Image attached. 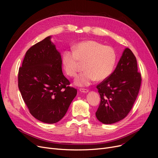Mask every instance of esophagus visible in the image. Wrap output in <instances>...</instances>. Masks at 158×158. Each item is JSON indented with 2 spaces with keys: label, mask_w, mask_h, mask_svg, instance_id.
I'll list each match as a JSON object with an SVG mask.
<instances>
[{
  "label": "esophagus",
  "mask_w": 158,
  "mask_h": 158,
  "mask_svg": "<svg viewBox=\"0 0 158 158\" xmlns=\"http://www.w3.org/2000/svg\"><path fill=\"white\" fill-rule=\"evenodd\" d=\"M79 91L81 92H82V93H88V89H85V88H80L79 89Z\"/></svg>",
  "instance_id": "obj_1"
}]
</instances>
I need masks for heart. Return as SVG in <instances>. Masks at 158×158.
Masks as SVG:
<instances>
[{
  "instance_id": "b5f03b06",
  "label": "heart",
  "mask_w": 158,
  "mask_h": 158,
  "mask_svg": "<svg viewBox=\"0 0 158 158\" xmlns=\"http://www.w3.org/2000/svg\"><path fill=\"white\" fill-rule=\"evenodd\" d=\"M72 50H66L62 54L65 73L75 77L79 70L80 63H85V70L75 79V85L87 86L96 80H106L113 73L117 60L113 47L95 40H86L73 45Z\"/></svg>"
}]
</instances>
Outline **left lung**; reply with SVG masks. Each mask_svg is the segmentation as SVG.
Returning <instances> with one entry per match:
<instances>
[{
  "label": "left lung",
  "mask_w": 158,
  "mask_h": 158,
  "mask_svg": "<svg viewBox=\"0 0 158 158\" xmlns=\"http://www.w3.org/2000/svg\"><path fill=\"white\" fill-rule=\"evenodd\" d=\"M141 82L136 58L127 48L111 76L97 86L101 96L95 113L97 118L103 123L111 124L126 117L136 101Z\"/></svg>",
  "instance_id": "1"
}]
</instances>
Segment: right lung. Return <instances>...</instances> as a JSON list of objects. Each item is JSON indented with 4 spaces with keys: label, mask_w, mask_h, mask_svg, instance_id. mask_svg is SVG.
<instances>
[{
    "label": "right lung",
    "mask_w": 158,
    "mask_h": 158,
    "mask_svg": "<svg viewBox=\"0 0 158 158\" xmlns=\"http://www.w3.org/2000/svg\"><path fill=\"white\" fill-rule=\"evenodd\" d=\"M61 57L48 36L30 47L18 74V86L30 113L54 123L63 118L77 95L62 72Z\"/></svg>",
    "instance_id": "add662e5"
}]
</instances>
